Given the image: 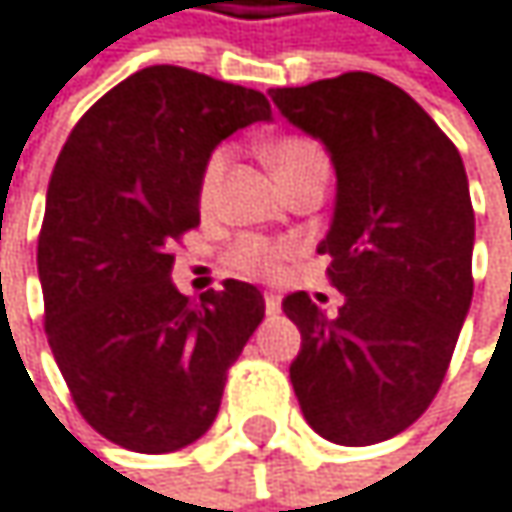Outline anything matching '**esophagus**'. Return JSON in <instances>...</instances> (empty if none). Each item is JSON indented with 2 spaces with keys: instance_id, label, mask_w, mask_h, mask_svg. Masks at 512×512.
Instances as JSON below:
<instances>
[{
  "instance_id": "esophagus-1",
  "label": "esophagus",
  "mask_w": 512,
  "mask_h": 512,
  "mask_svg": "<svg viewBox=\"0 0 512 512\" xmlns=\"http://www.w3.org/2000/svg\"><path fill=\"white\" fill-rule=\"evenodd\" d=\"M277 310H280V295L265 292V313H277Z\"/></svg>"
}]
</instances>
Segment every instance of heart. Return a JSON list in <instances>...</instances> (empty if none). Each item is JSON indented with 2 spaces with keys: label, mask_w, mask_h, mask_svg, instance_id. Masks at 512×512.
I'll return each instance as SVG.
<instances>
[{
  "label": "heart",
  "mask_w": 512,
  "mask_h": 512,
  "mask_svg": "<svg viewBox=\"0 0 512 512\" xmlns=\"http://www.w3.org/2000/svg\"><path fill=\"white\" fill-rule=\"evenodd\" d=\"M319 150L313 141L307 138H280L274 144L265 147V159L271 165V171L277 174V180H286L298 165H304L307 159L319 156ZM226 162H229V150L220 147L211 153V159L205 162V171H202V202H211L214 193H217V183L226 171ZM289 253L286 244H271V241H262V238H247L235 247V265L247 274H274L283 262V256Z\"/></svg>",
  "instance_id": "1"
}]
</instances>
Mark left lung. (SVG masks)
<instances>
[{"mask_svg":"<svg viewBox=\"0 0 512 512\" xmlns=\"http://www.w3.org/2000/svg\"><path fill=\"white\" fill-rule=\"evenodd\" d=\"M280 114L332 156L335 214L316 253L344 295L326 316L283 298L301 332L289 365L307 425L371 446L413 425L437 395L471 310L474 208L465 162L395 84L347 72L268 90Z\"/></svg>","mask_w":512,"mask_h":512,"instance_id":"1","label":"left lung"}]
</instances>
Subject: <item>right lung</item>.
<instances>
[{
  "mask_svg": "<svg viewBox=\"0 0 512 512\" xmlns=\"http://www.w3.org/2000/svg\"><path fill=\"white\" fill-rule=\"evenodd\" d=\"M259 120L271 105L256 90L150 66L78 120L53 165L38 238L47 344L81 416L126 450L199 440L265 316L253 283L226 280L202 301L171 283V244L199 226L205 162Z\"/></svg>",
  "mask_w": 512,
  "mask_h": 512,
  "instance_id": "obj_1",
  "label": "right lung"
}]
</instances>
